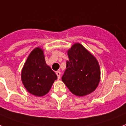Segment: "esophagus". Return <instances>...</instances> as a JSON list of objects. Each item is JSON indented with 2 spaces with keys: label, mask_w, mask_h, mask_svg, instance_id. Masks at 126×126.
I'll return each instance as SVG.
<instances>
[{
  "label": "esophagus",
  "mask_w": 126,
  "mask_h": 126,
  "mask_svg": "<svg viewBox=\"0 0 126 126\" xmlns=\"http://www.w3.org/2000/svg\"><path fill=\"white\" fill-rule=\"evenodd\" d=\"M56 75L58 76V79H60V77H61V72L60 71H56Z\"/></svg>",
  "instance_id": "1"
}]
</instances>
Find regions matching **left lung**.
Returning a JSON list of instances; mask_svg holds the SVG:
<instances>
[{
    "instance_id": "1",
    "label": "left lung",
    "mask_w": 126,
    "mask_h": 126,
    "mask_svg": "<svg viewBox=\"0 0 126 126\" xmlns=\"http://www.w3.org/2000/svg\"><path fill=\"white\" fill-rule=\"evenodd\" d=\"M68 61L62 81L70 91L78 96L91 93L100 80V65L94 56L81 44L75 43L68 50Z\"/></svg>"
}]
</instances>
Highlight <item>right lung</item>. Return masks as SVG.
I'll return each mask as SVG.
<instances>
[{
	"label": "right lung",
	"instance_id": "1",
	"mask_svg": "<svg viewBox=\"0 0 126 126\" xmlns=\"http://www.w3.org/2000/svg\"><path fill=\"white\" fill-rule=\"evenodd\" d=\"M58 76L47 65L43 50L37 47L28 57L21 72V79L24 87L36 96H43L50 90Z\"/></svg>",
	"mask_w": 126,
	"mask_h": 126
}]
</instances>
